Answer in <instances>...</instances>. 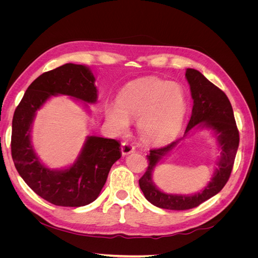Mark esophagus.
Instances as JSON below:
<instances>
[{"label":"esophagus","instance_id":"obj_1","mask_svg":"<svg viewBox=\"0 0 258 258\" xmlns=\"http://www.w3.org/2000/svg\"><path fill=\"white\" fill-rule=\"evenodd\" d=\"M135 152V147L132 146L131 144L127 143V142H123L121 144V153L122 155H128V154H131Z\"/></svg>","mask_w":258,"mask_h":258}]
</instances>
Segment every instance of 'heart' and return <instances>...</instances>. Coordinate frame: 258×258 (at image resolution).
Listing matches in <instances>:
<instances>
[{"label":"heart","instance_id":"b5f03b06","mask_svg":"<svg viewBox=\"0 0 258 258\" xmlns=\"http://www.w3.org/2000/svg\"><path fill=\"white\" fill-rule=\"evenodd\" d=\"M186 112L187 99L181 85L144 77L124 86L117 103L106 105L105 117L117 134L128 129L129 119H138V132L144 141L161 143L179 130Z\"/></svg>","mask_w":258,"mask_h":258}]
</instances>
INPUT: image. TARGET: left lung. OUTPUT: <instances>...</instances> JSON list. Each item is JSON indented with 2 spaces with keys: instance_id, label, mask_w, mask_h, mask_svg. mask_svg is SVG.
Returning <instances> with one entry per match:
<instances>
[{
  "instance_id": "1",
  "label": "left lung",
  "mask_w": 258,
  "mask_h": 258,
  "mask_svg": "<svg viewBox=\"0 0 258 258\" xmlns=\"http://www.w3.org/2000/svg\"><path fill=\"white\" fill-rule=\"evenodd\" d=\"M185 76L189 84L194 100L191 116L185 130V136L197 124L212 129L217 136L222 152L218 160V169H216L208 186L200 192L185 196L162 192L155 186L152 178L156 165L163 156L177 146L183 138L166 146L150 151V155L146 156L148 159L146 172L139 179L140 188L152 205L161 209L176 211L196 208L223 189L229 179L240 140L232 106L225 92L207 80L197 70L187 69Z\"/></svg>"
}]
</instances>
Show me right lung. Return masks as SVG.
Segmentation results:
<instances>
[{"label": "right lung", "instance_id": "obj_1", "mask_svg": "<svg viewBox=\"0 0 258 258\" xmlns=\"http://www.w3.org/2000/svg\"><path fill=\"white\" fill-rule=\"evenodd\" d=\"M95 81L89 68L63 64L38 76L14 113L11 147L15 167L31 189L54 206L83 207L95 201L111 167L121 156L118 141L91 136L71 167L50 170L40 161L31 144L33 119L46 101L51 96L66 95L95 103L98 98Z\"/></svg>", "mask_w": 258, "mask_h": 258}]
</instances>
